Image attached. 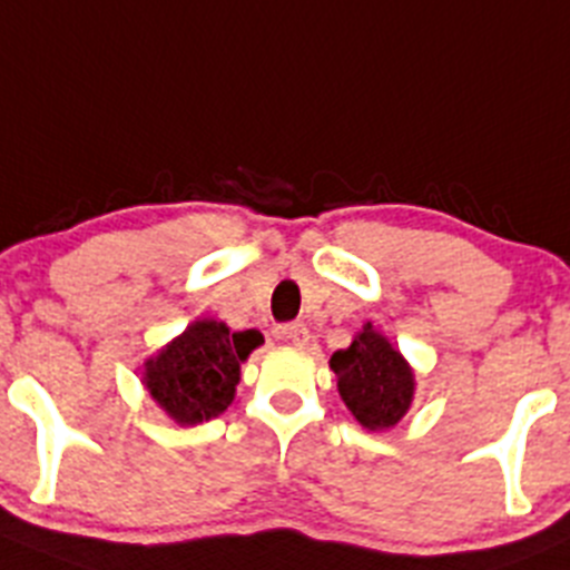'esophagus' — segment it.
<instances>
[{
  "label": "esophagus",
  "mask_w": 570,
  "mask_h": 570,
  "mask_svg": "<svg viewBox=\"0 0 570 570\" xmlns=\"http://www.w3.org/2000/svg\"><path fill=\"white\" fill-rule=\"evenodd\" d=\"M279 335H282V338H285V341H291V344L305 346L307 338H311V330H307L302 322H291V324H282Z\"/></svg>",
  "instance_id": "obj_1"
}]
</instances>
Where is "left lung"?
<instances>
[{"instance_id":"8db88e82","label":"left lung","mask_w":570,"mask_h":570,"mask_svg":"<svg viewBox=\"0 0 570 570\" xmlns=\"http://www.w3.org/2000/svg\"><path fill=\"white\" fill-rule=\"evenodd\" d=\"M338 392L346 409L370 431L397 425L414 397V372L397 350L372 330V324L355 335L346 350L330 357Z\"/></svg>"}]
</instances>
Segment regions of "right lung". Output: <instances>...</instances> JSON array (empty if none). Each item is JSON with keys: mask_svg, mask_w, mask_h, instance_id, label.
Instances as JSON below:
<instances>
[{"mask_svg": "<svg viewBox=\"0 0 570 570\" xmlns=\"http://www.w3.org/2000/svg\"><path fill=\"white\" fill-rule=\"evenodd\" d=\"M259 344L257 330L229 333L226 324L204 318L145 363V386L181 425L213 420L235 400L240 361Z\"/></svg>", "mask_w": 570, "mask_h": 570, "instance_id": "1", "label": "right lung"}]
</instances>
